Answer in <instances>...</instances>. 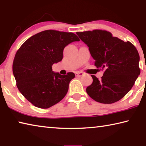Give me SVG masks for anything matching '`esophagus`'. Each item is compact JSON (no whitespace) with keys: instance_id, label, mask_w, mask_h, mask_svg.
Instances as JSON below:
<instances>
[{"instance_id":"esophagus-1","label":"esophagus","mask_w":146,"mask_h":146,"mask_svg":"<svg viewBox=\"0 0 146 146\" xmlns=\"http://www.w3.org/2000/svg\"><path fill=\"white\" fill-rule=\"evenodd\" d=\"M84 75V73L83 72H79V71H77V72L75 73V76H78V77H80V76H82Z\"/></svg>"}]
</instances>
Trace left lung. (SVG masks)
I'll list each match as a JSON object with an SVG mask.
<instances>
[{
	"label": "left lung",
	"instance_id": "left-lung-1",
	"mask_svg": "<svg viewBox=\"0 0 146 146\" xmlns=\"http://www.w3.org/2000/svg\"><path fill=\"white\" fill-rule=\"evenodd\" d=\"M89 47L97 68L104 70L101 79L91 75L93 83L86 88L90 97L98 102L112 104L131 90L140 73V56L130 42H124L110 32L101 29L77 32Z\"/></svg>",
	"mask_w": 146,
	"mask_h": 146
}]
</instances>
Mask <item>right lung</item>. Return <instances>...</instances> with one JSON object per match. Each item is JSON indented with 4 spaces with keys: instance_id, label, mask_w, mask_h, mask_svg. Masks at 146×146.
Listing matches in <instances>:
<instances>
[{
    "instance_id": "1",
    "label": "right lung",
    "mask_w": 146,
    "mask_h": 146,
    "mask_svg": "<svg viewBox=\"0 0 146 146\" xmlns=\"http://www.w3.org/2000/svg\"><path fill=\"white\" fill-rule=\"evenodd\" d=\"M79 40L73 33L49 29L34 35L20 47L13 73L19 91L32 104L47 109L65 97L75 74L54 73L52 66L62 60L66 46Z\"/></svg>"
}]
</instances>
